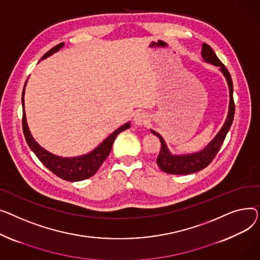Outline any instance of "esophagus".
<instances>
[{"mask_svg": "<svg viewBox=\"0 0 260 260\" xmlns=\"http://www.w3.org/2000/svg\"><path fill=\"white\" fill-rule=\"evenodd\" d=\"M150 121V118H149V115L146 113V112H137L135 115H134V123L137 125V126H144V125H147Z\"/></svg>", "mask_w": 260, "mask_h": 260, "instance_id": "obj_1", "label": "esophagus"}]
</instances>
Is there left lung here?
Returning <instances> with one entry per match:
<instances>
[{"label": "left lung", "mask_w": 260, "mask_h": 260, "mask_svg": "<svg viewBox=\"0 0 260 260\" xmlns=\"http://www.w3.org/2000/svg\"><path fill=\"white\" fill-rule=\"evenodd\" d=\"M202 56L206 63L219 67V70L222 72L223 76L226 80V83L229 86V93H230V103H229L228 116L225 118L223 126L221 127V129L216 134L214 139H213L202 151L196 152V153H191V154H184V155L172 154L169 151V149H168L162 136L159 133L151 130L152 133L158 136V139L161 143V148L159 151V154L157 156L156 162L160 168V170L166 173L192 174L205 169V168L209 166V164L217 154V152L219 151L225 139V135L228 131L230 130V127L233 123L234 113H235V105L233 100V83H232L231 75L229 73L225 66L220 62V59L217 57L215 52L213 51V49L206 43L203 44Z\"/></svg>", "instance_id": "left-lung-1"}]
</instances>
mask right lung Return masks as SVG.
Masks as SVG:
<instances>
[{"mask_svg": "<svg viewBox=\"0 0 260 260\" xmlns=\"http://www.w3.org/2000/svg\"><path fill=\"white\" fill-rule=\"evenodd\" d=\"M64 47V43L56 45L55 47L50 49L47 53H45L42 59L50 56L51 54L57 52L60 48ZM27 83V81H26ZM25 83V86H26ZM25 86L22 93V105H23V132L25 135V140L29 146V148L34 151L37 157L42 161V164L48 168V169L55 174L56 176L68 181H80L86 178H89L96 173L101 165L104 160L108 157L112 145L116 139V136L123 132L124 130L130 128V123H126L125 125L117 128L113 133H111L104 142H102L94 150L89 152L88 154L75 156V157H62L51 152L47 151L41 147L37 141L34 139L30 130L28 128L25 109H24V94H25Z\"/></svg>", "mask_w": 260, "mask_h": 260, "instance_id": "obj_1", "label": "right lung"}]
</instances>
